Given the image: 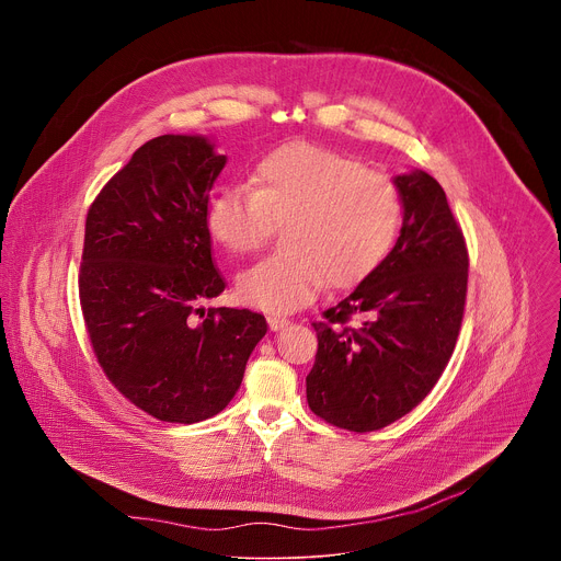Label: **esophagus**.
I'll use <instances>...</instances> for the list:
<instances>
[{
  "mask_svg": "<svg viewBox=\"0 0 561 561\" xmlns=\"http://www.w3.org/2000/svg\"><path fill=\"white\" fill-rule=\"evenodd\" d=\"M268 327H271V331H279V329L288 327V319L282 314H268Z\"/></svg>",
  "mask_w": 561,
  "mask_h": 561,
  "instance_id": "1",
  "label": "esophagus"
}]
</instances>
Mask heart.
I'll use <instances>...</instances> for the list:
<instances>
[{"mask_svg": "<svg viewBox=\"0 0 561 561\" xmlns=\"http://www.w3.org/2000/svg\"><path fill=\"white\" fill-rule=\"evenodd\" d=\"M402 219V191L390 175L304 141L268 152L253 188H221L206 213L213 239L232 255L262 249L284 224V249L237 279L239 299L268 312L306 306L324 284L362 282L392 249Z\"/></svg>", "mask_w": 561, "mask_h": 561, "instance_id": "1", "label": "heart"}]
</instances>
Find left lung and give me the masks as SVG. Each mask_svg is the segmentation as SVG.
<instances>
[{"label": "left lung", "instance_id": "obj_1", "mask_svg": "<svg viewBox=\"0 0 561 561\" xmlns=\"http://www.w3.org/2000/svg\"><path fill=\"white\" fill-rule=\"evenodd\" d=\"M394 182L404 199L394 249L312 322L308 407L353 433L379 431L424 402L448 366L466 306L468 249L444 188L424 171Z\"/></svg>", "mask_w": 561, "mask_h": 561}]
</instances>
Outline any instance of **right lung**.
Instances as JSON below:
<instances>
[{"label":"right lung","mask_w":561,"mask_h":561,"mask_svg":"<svg viewBox=\"0 0 561 561\" xmlns=\"http://www.w3.org/2000/svg\"><path fill=\"white\" fill-rule=\"evenodd\" d=\"M224 164L204 137H154L87 213L77 284L93 353L130 404L171 424L224 411L268 331L249 308L199 306L226 288L206 224Z\"/></svg>","instance_id":"1"}]
</instances>
